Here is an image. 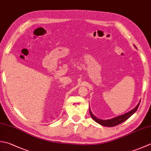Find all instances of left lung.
<instances>
[{"label":"left lung","mask_w":151,"mask_h":151,"mask_svg":"<svg viewBox=\"0 0 151 151\" xmlns=\"http://www.w3.org/2000/svg\"><path fill=\"white\" fill-rule=\"evenodd\" d=\"M134 47L136 48V47L135 45H134ZM139 103H140V102H139L138 104H137L135 108L132 109V110H130V111L127 112V113L124 114L123 115H119V116L110 119H105L104 120V119H101L96 117L95 116H94V115L92 114V112L90 110V109H89V114H90V115L93 118V119L95 122H97V123L102 125V126L109 127H114V126H116V125H117V124H119L122 123L124 121H126L131 116V115H132L134 113H135L136 110H137V108H138V107H139Z\"/></svg>","instance_id":"1"}]
</instances>
